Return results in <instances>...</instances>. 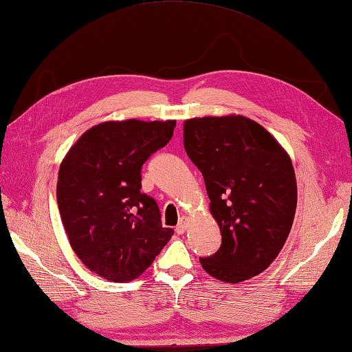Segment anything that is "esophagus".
<instances>
[{"label":"esophagus","instance_id":"34e87169","mask_svg":"<svg viewBox=\"0 0 352 352\" xmlns=\"http://www.w3.org/2000/svg\"><path fill=\"white\" fill-rule=\"evenodd\" d=\"M186 226H188V218L182 217L181 220H179V224L176 226V232L179 233V235H182V233H185V230H186Z\"/></svg>","mask_w":352,"mask_h":352}]
</instances>
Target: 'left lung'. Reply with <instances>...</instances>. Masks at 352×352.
Here are the masks:
<instances>
[{
	"instance_id": "left-lung-1",
	"label": "left lung",
	"mask_w": 352,
	"mask_h": 352,
	"mask_svg": "<svg viewBox=\"0 0 352 352\" xmlns=\"http://www.w3.org/2000/svg\"><path fill=\"white\" fill-rule=\"evenodd\" d=\"M186 155L203 175L221 247L200 263L209 276L241 283L282 252L296 209L291 156L274 135L245 116L184 122Z\"/></svg>"
}]
</instances>
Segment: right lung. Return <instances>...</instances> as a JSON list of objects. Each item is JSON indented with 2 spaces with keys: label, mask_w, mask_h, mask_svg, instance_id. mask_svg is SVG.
<instances>
[{
  "label": "right lung",
  "mask_w": 352,
  "mask_h": 352,
  "mask_svg": "<svg viewBox=\"0 0 352 352\" xmlns=\"http://www.w3.org/2000/svg\"><path fill=\"white\" fill-rule=\"evenodd\" d=\"M176 120H108L87 129L60 164L57 203L67 239L91 272L110 282L138 278L173 229L142 191V167L166 146Z\"/></svg>",
  "instance_id": "1"
}]
</instances>
